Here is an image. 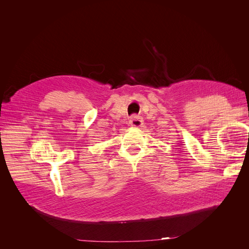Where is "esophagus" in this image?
Segmentation results:
<instances>
[{"label": "esophagus", "mask_w": 249, "mask_h": 249, "mask_svg": "<svg viewBox=\"0 0 249 249\" xmlns=\"http://www.w3.org/2000/svg\"><path fill=\"white\" fill-rule=\"evenodd\" d=\"M143 124V120H142V117L141 116H138V115H132L131 119H130V124L132 126H135V127H139L141 126Z\"/></svg>", "instance_id": "34e87169"}]
</instances>
